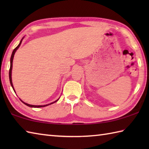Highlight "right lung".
<instances>
[{
	"label": "right lung",
	"mask_w": 149,
	"mask_h": 149,
	"mask_svg": "<svg viewBox=\"0 0 149 149\" xmlns=\"http://www.w3.org/2000/svg\"><path fill=\"white\" fill-rule=\"evenodd\" d=\"M24 37L22 38V39L20 40V43H19V44H18V45L17 47H16V48H15V49L13 50V52H12V54H11V59H10V68H9V81H10L11 86H12L13 89V90H14L15 92V89H14L13 85V83H12V78H11V74H12V68H13V58H14L15 54L16 51H17V50H18V49L19 48V47H20V45H21V43H22V40H23V39H24ZM15 93H16V92H15ZM59 99H57L56 100H55L54 102H51V103H50V104H45V105H39V106H36V105H31V104H27V103L24 102V101H22V100L20 99V100L22 101V102H23V103L25 104V105H26V106H29V107H45V106H49V105H50V104H54V102H56L57 101H58V100H59Z\"/></svg>",
	"instance_id": "obj_1"
}]
</instances>
